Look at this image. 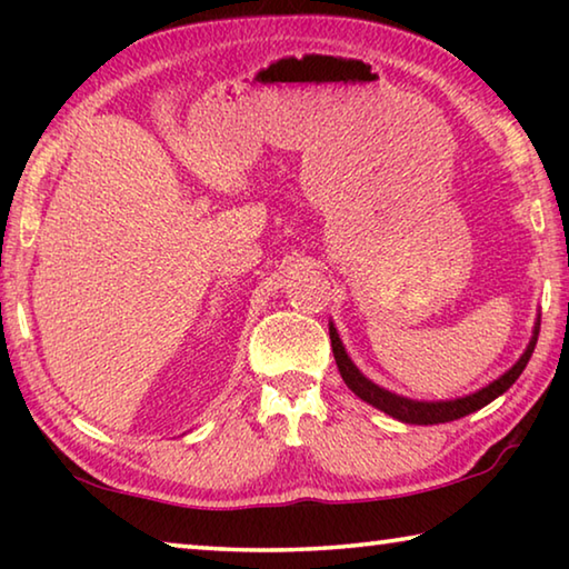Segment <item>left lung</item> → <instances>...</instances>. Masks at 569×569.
I'll return each mask as SVG.
<instances>
[{
	"instance_id": "1",
	"label": "left lung",
	"mask_w": 569,
	"mask_h": 569,
	"mask_svg": "<svg viewBox=\"0 0 569 569\" xmlns=\"http://www.w3.org/2000/svg\"><path fill=\"white\" fill-rule=\"evenodd\" d=\"M329 333H331L333 359H336V366H339V371H341V379L346 381V387H349L356 393V397L363 399L366 403H371V407L381 409L383 413H389V417L399 419V421H407V423H445V421L461 419L471 411L487 407L489 401H495L499 393H505L509 387H512V383L519 379V373L525 371L529 356H532V351H535L537 336H539V323L535 326V336H532V341H529L527 351L522 353V359H519L512 366V369L502 373V377H499L497 381L489 383V387L479 389L477 393H469V397L455 399V401H413V399H403V397H397V393L377 387V383L366 379L363 373L351 363L349 356H346L339 333H336L333 326H329Z\"/></svg>"
}]
</instances>
